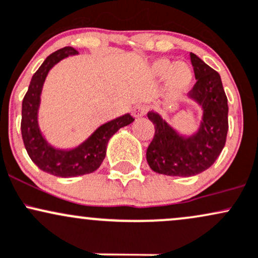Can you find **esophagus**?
<instances>
[{
	"label": "esophagus",
	"instance_id": "obj_1",
	"mask_svg": "<svg viewBox=\"0 0 258 258\" xmlns=\"http://www.w3.org/2000/svg\"><path fill=\"white\" fill-rule=\"evenodd\" d=\"M146 112H147V106L141 105V103L140 105H137L135 107H133V109H132L133 117H135V118L143 117V115L146 114Z\"/></svg>",
	"mask_w": 258,
	"mask_h": 258
}]
</instances>
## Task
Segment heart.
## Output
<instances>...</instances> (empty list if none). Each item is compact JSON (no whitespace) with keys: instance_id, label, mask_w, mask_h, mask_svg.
<instances>
[{"instance_id":"1","label":"heart","mask_w":258,"mask_h":258,"mask_svg":"<svg viewBox=\"0 0 258 258\" xmlns=\"http://www.w3.org/2000/svg\"><path fill=\"white\" fill-rule=\"evenodd\" d=\"M152 69L157 77H167L168 90L173 96H181L192 84V71L186 63H172L168 59H158Z\"/></svg>"}]
</instances>
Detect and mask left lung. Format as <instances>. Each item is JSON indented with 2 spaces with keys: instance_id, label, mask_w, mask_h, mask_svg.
Listing matches in <instances>:
<instances>
[{
  "instance_id": "left-lung-1",
  "label": "left lung",
  "mask_w": 258,
  "mask_h": 258,
  "mask_svg": "<svg viewBox=\"0 0 258 258\" xmlns=\"http://www.w3.org/2000/svg\"><path fill=\"white\" fill-rule=\"evenodd\" d=\"M190 58L198 82L189 97L202 107L204 117L199 132L184 138L158 113H147L155 125V137L147 147L146 160L153 172L160 174H200L215 163L227 140L228 98L221 77L195 53H190Z\"/></svg>"
}]
</instances>
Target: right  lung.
<instances>
[{
  "label": "right lung",
  "mask_w": 258,
  "mask_h": 258,
  "mask_svg": "<svg viewBox=\"0 0 258 258\" xmlns=\"http://www.w3.org/2000/svg\"><path fill=\"white\" fill-rule=\"evenodd\" d=\"M75 48L67 46L47 57L31 78L30 85L22 103V138L29 157L40 169L52 175L71 178L95 172L105 160L107 144L114 133L134 120L129 113L108 121L98 128L85 143L71 151L53 149L42 137L37 124L43 82L48 71L69 54H77Z\"/></svg>",
  "instance_id": "obj_1"
}]
</instances>
